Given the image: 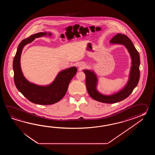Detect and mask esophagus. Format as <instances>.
Instances as JSON below:
<instances>
[{
    "label": "esophagus",
    "mask_w": 155,
    "mask_h": 155,
    "mask_svg": "<svg viewBox=\"0 0 155 155\" xmlns=\"http://www.w3.org/2000/svg\"><path fill=\"white\" fill-rule=\"evenodd\" d=\"M78 68H79V69L80 70L84 68H85V64H84V63H80L78 64Z\"/></svg>",
    "instance_id": "1"
}]
</instances>
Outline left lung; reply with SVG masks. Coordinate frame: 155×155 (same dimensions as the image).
Instances as JSON below:
<instances>
[{
	"label": "left lung",
	"instance_id": "left-lung-1",
	"mask_svg": "<svg viewBox=\"0 0 155 155\" xmlns=\"http://www.w3.org/2000/svg\"><path fill=\"white\" fill-rule=\"evenodd\" d=\"M112 44H121L125 46L131 58V67L128 81L121 90L110 95H104L97 90L98 79L95 73L92 70H84L86 75V86L89 95L99 102L114 104L121 101L129 96L138 84L140 79V55L134 45L127 36L122 34H117L110 41Z\"/></svg>",
	"mask_w": 155,
	"mask_h": 155
}]
</instances>
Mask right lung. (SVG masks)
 <instances>
[{"instance_id": "right-lung-1", "label": "right lung", "mask_w": 155, "mask_h": 155, "mask_svg": "<svg viewBox=\"0 0 155 155\" xmlns=\"http://www.w3.org/2000/svg\"><path fill=\"white\" fill-rule=\"evenodd\" d=\"M51 35V33L40 32L23 40L18 46L13 63L14 80L17 89L30 102L43 105L59 102L65 95L71 80L77 72V68L75 66L62 70L58 73L51 84L46 86L34 84L24 76L20 66V57L24 47L36 38Z\"/></svg>"}]
</instances>
